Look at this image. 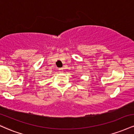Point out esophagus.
I'll return each mask as SVG.
<instances>
[{
    "label": "esophagus",
    "instance_id": "1",
    "mask_svg": "<svg viewBox=\"0 0 134 134\" xmlns=\"http://www.w3.org/2000/svg\"><path fill=\"white\" fill-rule=\"evenodd\" d=\"M59 70H60V72H62L63 71V68H60V69H59Z\"/></svg>",
    "mask_w": 134,
    "mask_h": 134
}]
</instances>
